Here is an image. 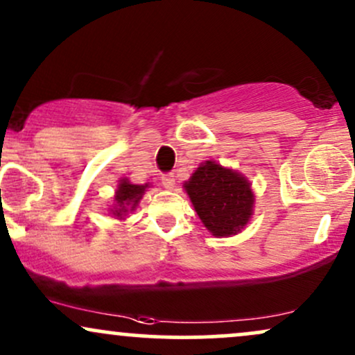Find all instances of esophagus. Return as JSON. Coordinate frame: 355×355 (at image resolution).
I'll list each match as a JSON object with an SVG mask.
<instances>
[{"mask_svg": "<svg viewBox=\"0 0 355 355\" xmlns=\"http://www.w3.org/2000/svg\"><path fill=\"white\" fill-rule=\"evenodd\" d=\"M162 185L165 187V189H173L175 187V177H173V173H165V175H162Z\"/></svg>", "mask_w": 355, "mask_h": 355, "instance_id": "34e87169", "label": "esophagus"}]
</instances>
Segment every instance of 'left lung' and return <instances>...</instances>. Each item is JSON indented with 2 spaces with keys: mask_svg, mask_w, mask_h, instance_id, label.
I'll return each mask as SVG.
<instances>
[{
  "mask_svg": "<svg viewBox=\"0 0 355 355\" xmlns=\"http://www.w3.org/2000/svg\"><path fill=\"white\" fill-rule=\"evenodd\" d=\"M195 211L217 237H230L247 225L254 193L245 177L215 162H205L185 182Z\"/></svg>",
  "mask_w": 355,
  "mask_h": 355,
  "instance_id": "1",
  "label": "left lung"
}]
</instances>
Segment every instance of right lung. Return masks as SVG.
<instances>
[{
	"label": "right lung",
	"mask_w": 355,
	"mask_h": 355,
	"mask_svg": "<svg viewBox=\"0 0 355 355\" xmlns=\"http://www.w3.org/2000/svg\"><path fill=\"white\" fill-rule=\"evenodd\" d=\"M148 185H133L128 180H121L120 185H118V190L115 193V209H113V215L116 217H121L128 210H133L140 202L141 195L145 193V189Z\"/></svg>",
	"instance_id": "obj_1"
}]
</instances>
